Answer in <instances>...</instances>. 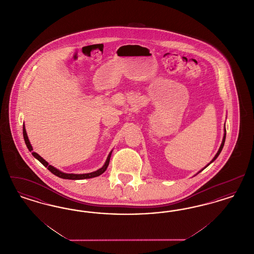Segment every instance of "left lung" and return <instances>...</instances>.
Masks as SVG:
<instances>
[{
    "instance_id": "left-lung-1",
    "label": "left lung",
    "mask_w": 254,
    "mask_h": 254,
    "mask_svg": "<svg viewBox=\"0 0 254 254\" xmlns=\"http://www.w3.org/2000/svg\"><path fill=\"white\" fill-rule=\"evenodd\" d=\"M226 135H227V134H226V127H225V133H224V137H223V141H222V144H221V145H220V148H219V150H218V152L217 153H216V155H215V156H214V158H213V159H212V160H211V161H210V163H209V164H211V163H212V162H213V161H214V160H215V159H216V158L218 157V156H219V154H220V153H221V151H222V149H223V146H224V145H225V140H226ZM209 164H208V165H207V166H209ZM207 166H206V167H207ZM206 167H205V168H204V169H205V168H206ZM203 169H202V170H203ZM202 170H201V171H202ZM199 172H200V171H199Z\"/></svg>"
}]
</instances>
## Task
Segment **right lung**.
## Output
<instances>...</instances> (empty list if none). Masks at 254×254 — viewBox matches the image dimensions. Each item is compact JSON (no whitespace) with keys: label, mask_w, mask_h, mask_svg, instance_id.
Returning <instances> with one entry per match:
<instances>
[{"label":"right lung","mask_w":254,"mask_h":254,"mask_svg":"<svg viewBox=\"0 0 254 254\" xmlns=\"http://www.w3.org/2000/svg\"><path fill=\"white\" fill-rule=\"evenodd\" d=\"M23 134H24V143H25V145L27 146L28 150L32 152L33 148H32V146L30 145V142H29V140H28L27 134H26V131H25L24 125H23ZM111 153H112V151H110L109 156L107 158V161H106L105 165H104L101 169H98L96 171L90 172V173H85V174L64 173V172L60 171L59 169H55L54 167L50 166L49 163H48L45 159H43V158L41 157L39 154H37L36 152H32V155H33L34 157L36 158L37 160H39V161H40V162H41V163H42V164H43L47 169H49V171H50L51 173H53L54 175H56V176H58V177H60V178H63V179H69V180H82V179H89V178H93V177H97V176H100L101 174H103V173L106 171V169H108V167H109V160H110Z\"/></svg>","instance_id":"1"}]
</instances>
